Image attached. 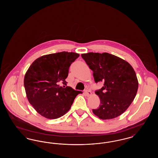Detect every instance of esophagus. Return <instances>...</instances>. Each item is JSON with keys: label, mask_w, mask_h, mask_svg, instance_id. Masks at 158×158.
<instances>
[{"label": "esophagus", "mask_w": 158, "mask_h": 158, "mask_svg": "<svg viewBox=\"0 0 158 158\" xmlns=\"http://www.w3.org/2000/svg\"><path fill=\"white\" fill-rule=\"evenodd\" d=\"M85 95L87 96V97H90V95H92V92L89 89H88V90H85Z\"/></svg>", "instance_id": "34e87169"}]
</instances>
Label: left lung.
<instances>
[{
    "label": "left lung",
    "instance_id": "1",
    "mask_svg": "<svg viewBox=\"0 0 158 158\" xmlns=\"http://www.w3.org/2000/svg\"><path fill=\"white\" fill-rule=\"evenodd\" d=\"M81 56L93 71L96 83L104 86L95 94L100 99L99 107L93 113L102 120L118 117L135 98L139 82L133 67L120 57L108 53L82 54Z\"/></svg>",
    "mask_w": 158,
    "mask_h": 158
}]
</instances>
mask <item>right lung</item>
Listing matches in <instances>:
<instances>
[{
	"label": "right lung",
	"instance_id": "add662e5",
	"mask_svg": "<svg viewBox=\"0 0 158 158\" xmlns=\"http://www.w3.org/2000/svg\"><path fill=\"white\" fill-rule=\"evenodd\" d=\"M79 56L66 52L47 54L37 59L27 70L23 81L27 97L43 117L56 119L64 115L81 92L67 86L65 81L70 64Z\"/></svg>",
	"mask_w": 158,
	"mask_h": 158
}]
</instances>
